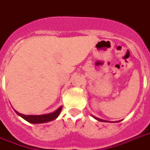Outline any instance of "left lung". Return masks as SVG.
Listing matches in <instances>:
<instances>
[{
	"mask_svg": "<svg viewBox=\"0 0 150 150\" xmlns=\"http://www.w3.org/2000/svg\"><path fill=\"white\" fill-rule=\"evenodd\" d=\"M93 117H94L96 119H97V120H98V121H100V122H108V121H106V120H103V119H99V118L96 117V116H93ZM118 122H119V121H118Z\"/></svg>",
	"mask_w": 150,
	"mask_h": 150,
	"instance_id": "left-lung-1",
	"label": "left lung"
}]
</instances>
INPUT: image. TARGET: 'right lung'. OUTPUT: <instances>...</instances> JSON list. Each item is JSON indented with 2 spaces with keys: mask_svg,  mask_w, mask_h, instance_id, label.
Returning a JSON list of instances; mask_svg holds the SVG:
<instances>
[{
  "mask_svg": "<svg viewBox=\"0 0 150 150\" xmlns=\"http://www.w3.org/2000/svg\"><path fill=\"white\" fill-rule=\"evenodd\" d=\"M62 109V106H60L57 110H55L54 112L49 113V114H45V115H24L21 113L18 112L17 111H15V112L18 114V115H20L21 117H22L23 119H25L26 121H28L30 123L36 124V123H44V122H51L52 120L55 119L58 117L59 114H60L61 111Z\"/></svg>",
  "mask_w": 150,
  "mask_h": 150,
  "instance_id": "1",
  "label": "right lung"
}]
</instances>
